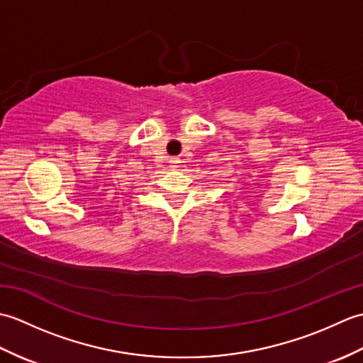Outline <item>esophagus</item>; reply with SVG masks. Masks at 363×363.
<instances>
[{
  "label": "esophagus",
  "mask_w": 363,
  "mask_h": 363,
  "mask_svg": "<svg viewBox=\"0 0 363 363\" xmlns=\"http://www.w3.org/2000/svg\"><path fill=\"white\" fill-rule=\"evenodd\" d=\"M169 168L179 169L181 168V159L179 157H172V159H169Z\"/></svg>",
  "instance_id": "1"
}]
</instances>
